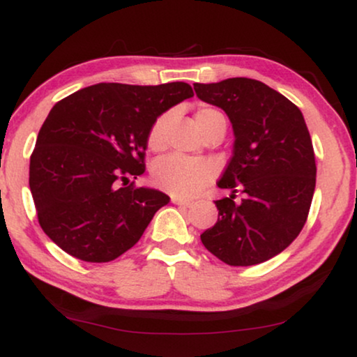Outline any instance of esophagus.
<instances>
[{
  "label": "esophagus",
  "mask_w": 357,
  "mask_h": 357,
  "mask_svg": "<svg viewBox=\"0 0 357 357\" xmlns=\"http://www.w3.org/2000/svg\"><path fill=\"white\" fill-rule=\"evenodd\" d=\"M172 203L174 204H180V206H192V202H188V199H183V198H177V197H172Z\"/></svg>",
  "instance_id": "obj_1"
}]
</instances>
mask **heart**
Listing matches in <instances>:
<instances>
[{
  "label": "heart",
  "instance_id": "b5f03b06",
  "mask_svg": "<svg viewBox=\"0 0 357 357\" xmlns=\"http://www.w3.org/2000/svg\"><path fill=\"white\" fill-rule=\"evenodd\" d=\"M219 116H222L219 110L213 109V107H202L195 114V121H197L198 128L204 131V128ZM165 126H167V115H160L151 126L148 133V146L153 151L162 149ZM214 174H216V167L209 160L174 154L155 162L153 169V180L155 187L170 193L172 197L188 198L197 195L204 185L211 182Z\"/></svg>",
  "mask_w": 357,
  "mask_h": 357
}]
</instances>
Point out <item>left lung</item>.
<instances>
[{"label": "left lung", "instance_id": "left-lung-1", "mask_svg": "<svg viewBox=\"0 0 357 357\" xmlns=\"http://www.w3.org/2000/svg\"><path fill=\"white\" fill-rule=\"evenodd\" d=\"M193 87L198 99L226 112L236 138L218 182L231 195L214 202L218 222L202 242L227 265H258L289 247L307 221L317 165L305 120L289 99L257 79Z\"/></svg>", "mask_w": 357, "mask_h": 357}]
</instances>
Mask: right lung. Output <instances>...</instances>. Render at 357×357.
<instances>
[{
  "label": "right lung",
  "instance_id": "add662e5",
  "mask_svg": "<svg viewBox=\"0 0 357 357\" xmlns=\"http://www.w3.org/2000/svg\"><path fill=\"white\" fill-rule=\"evenodd\" d=\"M190 97L187 82H100L53 105L31 155L29 187L38 224L61 250L105 263L139 241L170 198L125 183L144 172L158 116Z\"/></svg>",
  "mask_w": 357,
  "mask_h": 357
}]
</instances>
